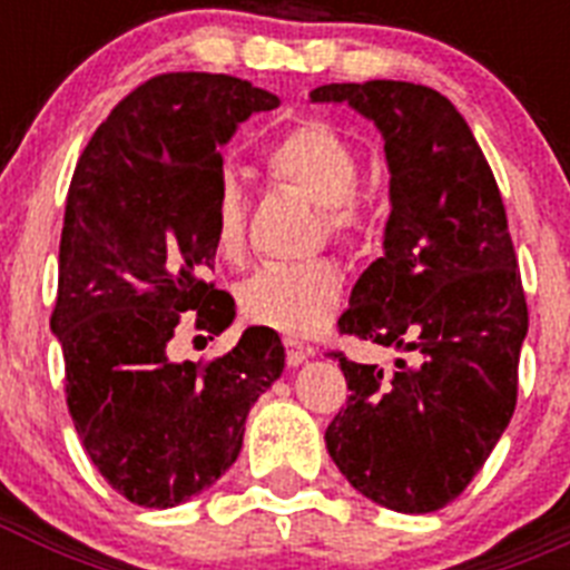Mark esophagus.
I'll list each match as a JSON object with an SVG mask.
<instances>
[{"label": "esophagus", "mask_w": 570, "mask_h": 570, "mask_svg": "<svg viewBox=\"0 0 570 570\" xmlns=\"http://www.w3.org/2000/svg\"><path fill=\"white\" fill-rule=\"evenodd\" d=\"M285 347H288V365L291 367H299L302 362L311 360V356L316 354L314 347L305 345V342H299V340H294V336H288V340H285Z\"/></svg>", "instance_id": "obj_1"}]
</instances>
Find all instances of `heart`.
<instances>
[{
	"label": "heart",
	"mask_w": 570,
	"mask_h": 570,
	"mask_svg": "<svg viewBox=\"0 0 570 570\" xmlns=\"http://www.w3.org/2000/svg\"><path fill=\"white\" fill-rule=\"evenodd\" d=\"M268 168L282 183L325 205L336 236L354 234L360 225L356 188L362 179L360 156L334 128L305 122L271 148ZM214 242L225 259H242L248 242V208L234 176H223L214 196ZM342 299V274L334 262H274L242 282L239 305L259 325L291 336L320 331Z\"/></svg>",
	"instance_id": "heart-1"
}]
</instances>
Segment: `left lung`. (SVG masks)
<instances>
[{
    "instance_id": "8db88e82",
    "label": "left lung",
    "mask_w": 570,
    "mask_h": 570,
    "mask_svg": "<svg viewBox=\"0 0 570 570\" xmlns=\"http://www.w3.org/2000/svg\"><path fill=\"white\" fill-rule=\"evenodd\" d=\"M311 102L374 122L391 174L385 254L356 279L342 334L394 347V371L340 356L347 405L331 460L376 505L428 513L465 491L505 434L528 334L505 205L460 110L425 85L345 82Z\"/></svg>"
}]
</instances>
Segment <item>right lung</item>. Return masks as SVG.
Returning <instances> with one entry per match:
<instances>
[{
    "label": "right lung",
    "instance_id": "1",
    "mask_svg": "<svg viewBox=\"0 0 570 570\" xmlns=\"http://www.w3.org/2000/svg\"><path fill=\"white\" fill-rule=\"evenodd\" d=\"M279 97L225 73H163L90 136L65 205L50 331L90 462L125 500L174 508L236 462L245 420L285 367L279 334L250 325L219 360L170 356L183 316L223 334L236 316L214 271L223 145Z\"/></svg>",
    "mask_w": 570,
    "mask_h": 570
}]
</instances>
